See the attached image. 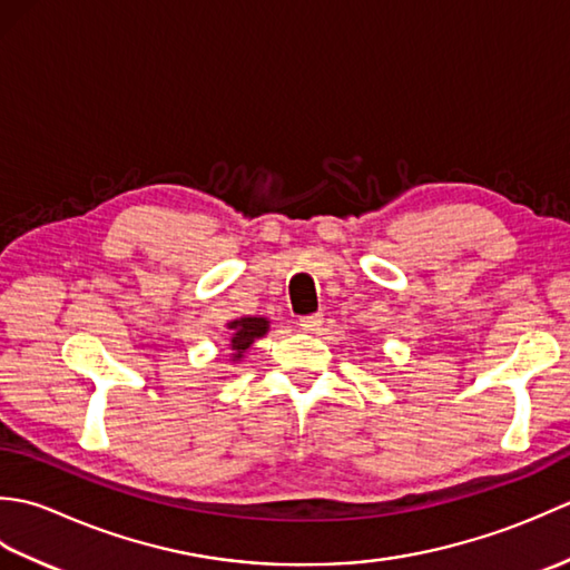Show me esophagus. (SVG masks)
Returning <instances> with one entry per match:
<instances>
[{"mask_svg":"<svg viewBox=\"0 0 570 570\" xmlns=\"http://www.w3.org/2000/svg\"><path fill=\"white\" fill-rule=\"evenodd\" d=\"M298 325L304 328L306 333H316L321 325H323V313H311V316L298 318Z\"/></svg>","mask_w":570,"mask_h":570,"instance_id":"34e87169","label":"esophagus"}]
</instances>
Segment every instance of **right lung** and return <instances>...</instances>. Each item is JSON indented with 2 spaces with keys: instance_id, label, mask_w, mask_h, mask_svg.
Instances as JSON below:
<instances>
[{
  "instance_id": "add662e5",
  "label": "right lung",
  "mask_w": 570,
  "mask_h": 570,
  "mask_svg": "<svg viewBox=\"0 0 570 570\" xmlns=\"http://www.w3.org/2000/svg\"><path fill=\"white\" fill-rule=\"evenodd\" d=\"M227 331H233V335H229V350H233V360L237 362L245 357L254 341H259V337L266 335V331H269V321L257 316L237 318L227 323Z\"/></svg>"
}]
</instances>
